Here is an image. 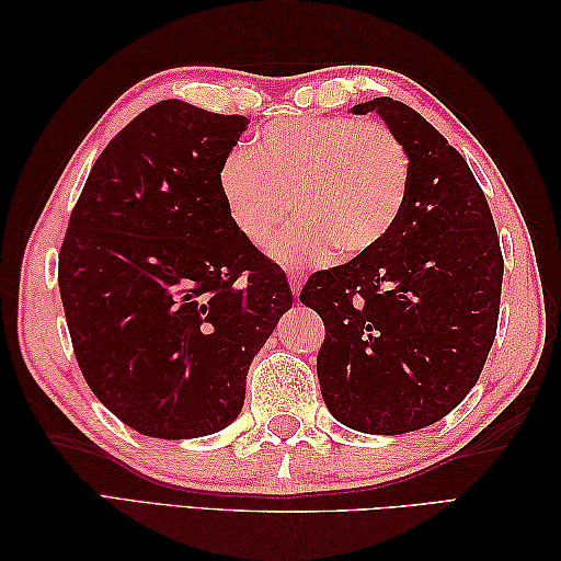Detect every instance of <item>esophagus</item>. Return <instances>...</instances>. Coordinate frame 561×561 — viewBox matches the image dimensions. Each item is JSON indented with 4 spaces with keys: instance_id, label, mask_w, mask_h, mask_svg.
I'll use <instances>...</instances> for the list:
<instances>
[{
    "instance_id": "obj_1",
    "label": "esophagus",
    "mask_w": 561,
    "mask_h": 561,
    "mask_svg": "<svg viewBox=\"0 0 561 561\" xmlns=\"http://www.w3.org/2000/svg\"><path fill=\"white\" fill-rule=\"evenodd\" d=\"M287 274H289V287H291V294L299 299L301 294V284H304V272L296 270V267H287Z\"/></svg>"
}]
</instances>
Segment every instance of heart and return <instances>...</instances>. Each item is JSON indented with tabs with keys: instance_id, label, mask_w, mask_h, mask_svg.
I'll use <instances>...</instances> for the list:
<instances>
[{
	"instance_id": "heart-1",
	"label": "heart",
	"mask_w": 561,
	"mask_h": 561,
	"mask_svg": "<svg viewBox=\"0 0 561 561\" xmlns=\"http://www.w3.org/2000/svg\"><path fill=\"white\" fill-rule=\"evenodd\" d=\"M408 147L383 123L313 117L274 123L224 159L219 190L231 224L265 248L288 218L302 219L272 242L282 262L362 255L396 229L410 195Z\"/></svg>"
}]
</instances>
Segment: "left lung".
Listing matches in <instances>:
<instances>
[{
  "label": "left lung",
  "instance_id": "1",
  "mask_svg": "<svg viewBox=\"0 0 561 561\" xmlns=\"http://www.w3.org/2000/svg\"><path fill=\"white\" fill-rule=\"evenodd\" d=\"M376 111L408 147L410 195L368 253L308 277L301 304L325 323L318 352L330 414L364 434H408L438 422L468 396L490 354L504 257L468 161L410 105Z\"/></svg>",
  "mask_w": 561,
  "mask_h": 561
}]
</instances>
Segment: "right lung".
<instances>
[{
	"label": "right lung",
	"mask_w": 561,
	"mask_h": 561,
	"mask_svg": "<svg viewBox=\"0 0 561 561\" xmlns=\"http://www.w3.org/2000/svg\"><path fill=\"white\" fill-rule=\"evenodd\" d=\"M161 101L93 163L59 248V296L83 378L105 408L153 438L229 426L253 356L291 291L238 233L219 171L248 129Z\"/></svg>",
	"instance_id": "obj_1"
}]
</instances>
